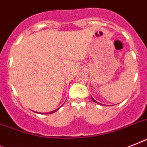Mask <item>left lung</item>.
Masks as SVG:
<instances>
[{
	"label": "left lung",
	"mask_w": 147,
	"mask_h": 147,
	"mask_svg": "<svg viewBox=\"0 0 147 147\" xmlns=\"http://www.w3.org/2000/svg\"><path fill=\"white\" fill-rule=\"evenodd\" d=\"M92 100H93V101H94V102H95V103H98V102H97V101H96V100H94V98H92Z\"/></svg>",
	"instance_id": "obj_1"
}]
</instances>
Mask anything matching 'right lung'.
Returning <instances> with one entry per match:
<instances>
[{
  "label": "right lung",
  "instance_id": "right-lung-1",
  "mask_svg": "<svg viewBox=\"0 0 147 147\" xmlns=\"http://www.w3.org/2000/svg\"><path fill=\"white\" fill-rule=\"evenodd\" d=\"M58 109H59V108H58ZM58 109L55 110V111H51V112H49V113H47V114H53V113H54V112H55V111H57Z\"/></svg>",
  "mask_w": 147,
  "mask_h": 147
}]
</instances>
